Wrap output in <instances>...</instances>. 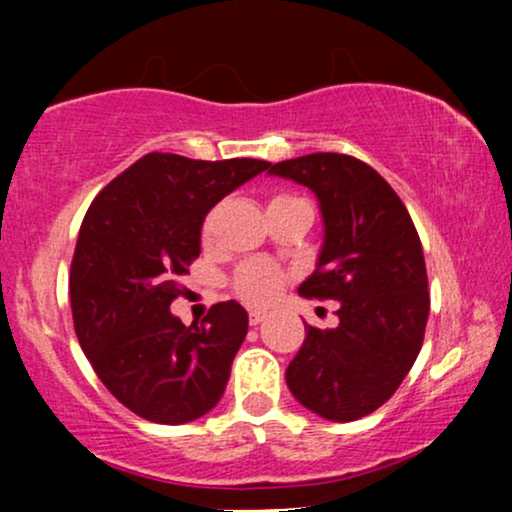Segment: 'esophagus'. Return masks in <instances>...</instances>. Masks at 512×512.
I'll list each match as a JSON object with an SVG mask.
<instances>
[{
  "label": "esophagus",
  "instance_id": "obj_1",
  "mask_svg": "<svg viewBox=\"0 0 512 512\" xmlns=\"http://www.w3.org/2000/svg\"><path fill=\"white\" fill-rule=\"evenodd\" d=\"M264 317H267L264 310H250V325H260Z\"/></svg>",
  "mask_w": 512,
  "mask_h": 512
}]
</instances>
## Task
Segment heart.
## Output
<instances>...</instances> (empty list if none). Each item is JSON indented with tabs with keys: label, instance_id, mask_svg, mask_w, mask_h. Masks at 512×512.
<instances>
[{
	"label": "heart",
	"instance_id": "1",
	"mask_svg": "<svg viewBox=\"0 0 512 512\" xmlns=\"http://www.w3.org/2000/svg\"><path fill=\"white\" fill-rule=\"evenodd\" d=\"M276 199H291V197H276ZM211 226V219L207 221V231ZM281 286H284V272L279 267H274L272 262L264 260H255L243 264L238 269L236 279H233V289L243 301L255 303V305H264L269 301H274L279 296Z\"/></svg>",
	"mask_w": 512,
	"mask_h": 512
}]
</instances>
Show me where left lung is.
Wrapping results in <instances>:
<instances>
[{"label": "left lung", "mask_w": 512, "mask_h": 512, "mask_svg": "<svg viewBox=\"0 0 512 512\" xmlns=\"http://www.w3.org/2000/svg\"><path fill=\"white\" fill-rule=\"evenodd\" d=\"M269 175L320 204L322 248L298 293L339 301L337 327L305 325L286 385L322 419L356 421L395 395L424 344L431 298L419 233L383 175L354 156H298Z\"/></svg>", "instance_id": "8db88e82"}]
</instances>
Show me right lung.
I'll return each instance as SVG.
<instances>
[{
    "label": "right lung",
    "instance_id": "1",
    "mask_svg": "<svg viewBox=\"0 0 512 512\" xmlns=\"http://www.w3.org/2000/svg\"><path fill=\"white\" fill-rule=\"evenodd\" d=\"M269 166L146 154L86 211L69 276L76 337L103 385L146 421H195L226 390L248 334L245 308L216 303L187 327L170 303L202 250L204 216Z\"/></svg>",
    "mask_w": 512,
    "mask_h": 512
}]
</instances>
